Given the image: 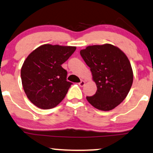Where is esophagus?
<instances>
[{"instance_id": "esophagus-1", "label": "esophagus", "mask_w": 153, "mask_h": 153, "mask_svg": "<svg viewBox=\"0 0 153 153\" xmlns=\"http://www.w3.org/2000/svg\"><path fill=\"white\" fill-rule=\"evenodd\" d=\"M84 84H85V82H84V81H83V80H82V81H81V82H79V85L81 87H84Z\"/></svg>"}]
</instances>
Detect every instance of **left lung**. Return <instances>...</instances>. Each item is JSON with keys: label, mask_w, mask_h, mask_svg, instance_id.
I'll list each match as a JSON object with an SVG mask.
<instances>
[{"label": "left lung", "mask_w": 153, "mask_h": 153, "mask_svg": "<svg viewBox=\"0 0 153 153\" xmlns=\"http://www.w3.org/2000/svg\"><path fill=\"white\" fill-rule=\"evenodd\" d=\"M80 54L90 68L97 90L87 97L95 108L109 111L126 98L133 82L130 61L120 48L112 44L94 45L80 51Z\"/></svg>", "instance_id": "obj_1"}]
</instances>
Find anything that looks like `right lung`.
I'll return each instance as SVG.
<instances>
[{"mask_svg":"<svg viewBox=\"0 0 153 153\" xmlns=\"http://www.w3.org/2000/svg\"><path fill=\"white\" fill-rule=\"evenodd\" d=\"M75 50V46L45 44L28 55L21 76L25 93L34 105L51 109L64 100L72 83L66 81L67 71L62 64Z\"/></svg>","mask_w":153,"mask_h":153,"instance_id":"1","label":"right lung"}]
</instances>
